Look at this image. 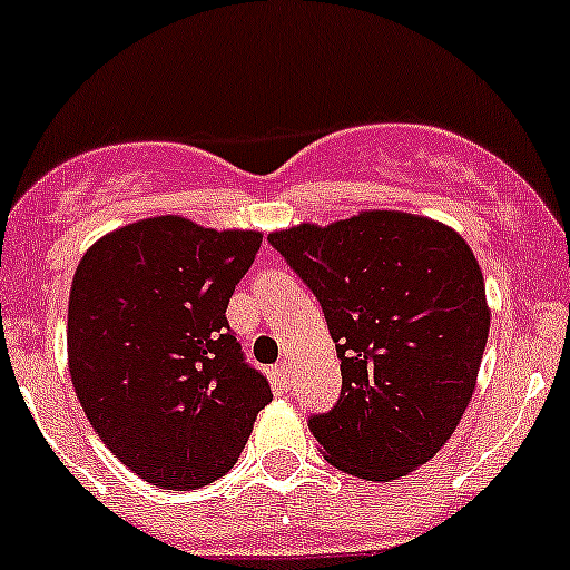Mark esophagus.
Here are the masks:
<instances>
[{
    "mask_svg": "<svg viewBox=\"0 0 570 570\" xmlns=\"http://www.w3.org/2000/svg\"><path fill=\"white\" fill-rule=\"evenodd\" d=\"M278 379H281V384H292V365H289V362H281Z\"/></svg>",
    "mask_w": 570,
    "mask_h": 570,
    "instance_id": "obj_1",
    "label": "esophagus"
}]
</instances>
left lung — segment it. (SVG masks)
<instances>
[{"label": "left lung", "mask_w": 570, "mask_h": 570, "mask_svg": "<svg viewBox=\"0 0 570 570\" xmlns=\"http://www.w3.org/2000/svg\"><path fill=\"white\" fill-rule=\"evenodd\" d=\"M267 240L316 295L341 360V397L311 419L324 460L392 481L435 458L471 403L490 335L471 246L403 210L297 224Z\"/></svg>", "instance_id": "8db88e82"}]
</instances>
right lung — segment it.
<instances>
[{
	"instance_id": "1",
	"label": "right lung",
	"mask_w": 570,
	"mask_h": 570,
	"mask_svg": "<svg viewBox=\"0 0 570 570\" xmlns=\"http://www.w3.org/2000/svg\"><path fill=\"white\" fill-rule=\"evenodd\" d=\"M259 243L256 229L154 216L99 237L75 271V395L105 446L159 490L222 479L273 400L227 322Z\"/></svg>"
}]
</instances>
